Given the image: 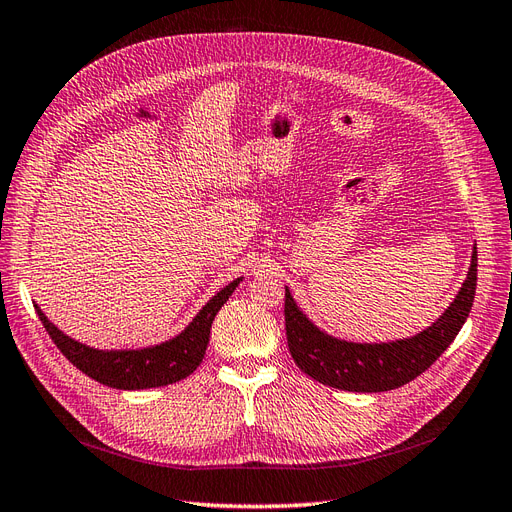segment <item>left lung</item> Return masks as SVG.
I'll return each instance as SVG.
<instances>
[{
    "label": "left lung",
    "mask_w": 512,
    "mask_h": 512,
    "mask_svg": "<svg viewBox=\"0 0 512 512\" xmlns=\"http://www.w3.org/2000/svg\"><path fill=\"white\" fill-rule=\"evenodd\" d=\"M476 248L467 279L444 315L405 341L347 343L315 328L285 289V330L291 358L315 382L349 392L394 390L425 373L455 341L476 296Z\"/></svg>",
    "instance_id": "left-lung-1"
}]
</instances>
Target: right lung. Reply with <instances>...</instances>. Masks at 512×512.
Wrapping results in <instances>:
<instances>
[{
	"mask_svg": "<svg viewBox=\"0 0 512 512\" xmlns=\"http://www.w3.org/2000/svg\"><path fill=\"white\" fill-rule=\"evenodd\" d=\"M240 281L242 279L231 281L218 291L191 321V326L175 339L148 349H130V352H100V349L85 347L57 330L38 306L36 311L57 349L87 377L120 390L158 388L180 382L199 367L208 349L212 321Z\"/></svg>",
	"mask_w": 512,
	"mask_h": 512,
	"instance_id": "1",
	"label": "right lung"
}]
</instances>
